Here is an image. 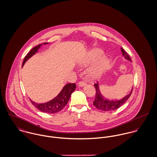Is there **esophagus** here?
I'll return each instance as SVG.
<instances>
[{
    "label": "esophagus",
    "instance_id": "1",
    "mask_svg": "<svg viewBox=\"0 0 157 157\" xmlns=\"http://www.w3.org/2000/svg\"><path fill=\"white\" fill-rule=\"evenodd\" d=\"M86 85V83L84 82V81H79V83H78V85L79 86H81V87H82V86H84Z\"/></svg>",
    "mask_w": 157,
    "mask_h": 157
}]
</instances>
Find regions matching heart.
<instances>
[{
	"instance_id": "b5f03b06",
	"label": "heart",
	"mask_w": 157,
	"mask_h": 157,
	"mask_svg": "<svg viewBox=\"0 0 157 157\" xmlns=\"http://www.w3.org/2000/svg\"><path fill=\"white\" fill-rule=\"evenodd\" d=\"M104 55L103 51L99 49H94L91 51L88 56L79 62V65L81 67H87L96 61L98 60ZM109 64V60L108 59H103L94 65L88 72L90 77L93 79H96L100 78L103 73L106 71Z\"/></svg>"
}]
</instances>
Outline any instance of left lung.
Wrapping results in <instances>:
<instances>
[{"mask_svg": "<svg viewBox=\"0 0 157 157\" xmlns=\"http://www.w3.org/2000/svg\"><path fill=\"white\" fill-rule=\"evenodd\" d=\"M121 49L122 53V56H124L125 59L132 61V60H131L130 56L128 55V54L122 48H121ZM94 86H95L96 92V98L93 102V105L97 109L103 110V111H105V112L112 111V110H116V109L119 108L130 97L133 88V87H132V91L130 93V94H128V95L122 98L121 99L110 100H108V99L105 98L104 97L102 96V94L100 93V89H99V86H98V82L94 84Z\"/></svg>", "mask_w": 157, "mask_h": 157, "instance_id": "1", "label": "left lung"}]
</instances>
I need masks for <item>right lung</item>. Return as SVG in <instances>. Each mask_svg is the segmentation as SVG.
Here are the masks:
<instances>
[{
  "instance_id": "obj_1",
  "label": "right lung",
  "mask_w": 157,
  "mask_h": 157,
  "mask_svg": "<svg viewBox=\"0 0 157 157\" xmlns=\"http://www.w3.org/2000/svg\"><path fill=\"white\" fill-rule=\"evenodd\" d=\"M48 43H44L38 45L33 48L32 49L29 53L25 56L24 61L23 62L22 67L24 66L25 63L32 57L34 54L37 52L38 49L40 48L42 44H48ZM76 88V85L73 84H67L66 85L61 91L60 93L52 100L44 103H37L30 100L32 105L41 112L48 113H55L60 112L68 103L71 94Z\"/></svg>"
}]
</instances>
